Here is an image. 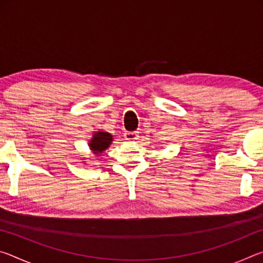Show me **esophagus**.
<instances>
[{
	"label": "esophagus",
	"instance_id": "obj_1",
	"mask_svg": "<svg viewBox=\"0 0 263 263\" xmlns=\"http://www.w3.org/2000/svg\"><path fill=\"white\" fill-rule=\"evenodd\" d=\"M124 138H125V139L128 141H135V140H138V138H139V133L138 132H125L124 133Z\"/></svg>",
	"mask_w": 263,
	"mask_h": 263
}]
</instances>
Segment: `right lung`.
Instances as JSON below:
<instances>
[{"instance_id": "obj_1", "label": "right lung", "mask_w": 263, "mask_h": 263, "mask_svg": "<svg viewBox=\"0 0 263 263\" xmlns=\"http://www.w3.org/2000/svg\"><path fill=\"white\" fill-rule=\"evenodd\" d=\"M112 139L114 138L109 132L97 131L92 135L91 140L89 141V147H90L92 153L100 155L101 153H103V151L109 147L111 142H112Z\"/></svg>"}]
</instances>
